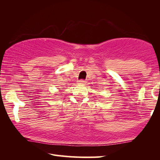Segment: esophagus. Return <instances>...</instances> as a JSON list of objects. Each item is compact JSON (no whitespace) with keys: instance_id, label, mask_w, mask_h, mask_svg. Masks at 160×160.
<instances>
[{"instance_id":"obj_1","label":"esophagus","mask_w":160,"mask_h":160,"mask_svg":"<svg viewBox=\"0 0 160 160\" xmlns=\"http://www.w3.org/2000/svg\"><path fill=\"white\" fill-rule=\"evenodd\" d=\"M86 82V81L84 80H80L79 81H78V83L79 84H84Z\"/></svg>"}]
</instances>
